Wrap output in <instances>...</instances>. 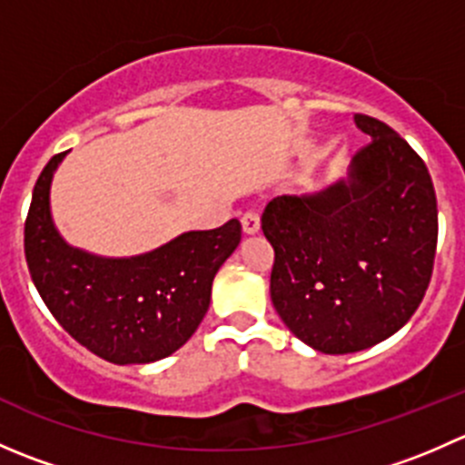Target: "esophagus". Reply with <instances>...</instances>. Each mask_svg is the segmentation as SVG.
<instances>
[{
	"instance_id": "esophagus-1",
	"label": "esophagus",
	"mask_w": 465,
	"mask_h": 465,
	"mask_svg": "<svg viewBox=\"0 0 465 465\" xmlns=\"http://www.w3.org/2000/svg\"><path fill=\"white\" fill-rule=\"evenodd\" d=\"M241 224H242V232L247 233V236H252V233H259L261 229V218L256 211H245L241 218Z\"/></svg>"
}]
</instances>
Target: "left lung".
<instances>
[{
    "label": "left lung",
    "mask_w": 465,
    "mask_h": 465,
    "mask_svg": "<svg viewBox=\"0 0 465 465\" xmlns=\"http://www.w3.org/2000/svg\"><path fill=\"white\" fill-rule=\"evenodd\" d=\"M349 175L308 195H279L261 227L274 247L270 294L285 326L315 351H364L401 331L432 279L439 211L423 159L367 114Z\"/></svg>",
    "instance_id": "obj_1"
}]
</instances>
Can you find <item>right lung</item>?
<instances>
[{
    "mask_svg": "<svg viewBox=\"0 0 465 465\" xmlns=\"http://www.w3.org/2000/svg\"><path fill=\"white\" fill-rule=\"evenodd\" d=\"M64 153L40 173L25 224V254L42 302L98 358L148 364L175 353L198 331L215 272L241 242L236 218L186 232L148 254L103 259L67 245L51 220L49 189Z\"/></svg>",
    "mask_w": 465,
    "mask_h": 465,
    "instance_id": "1",
    "label": "right lung"
}]
</instances>
